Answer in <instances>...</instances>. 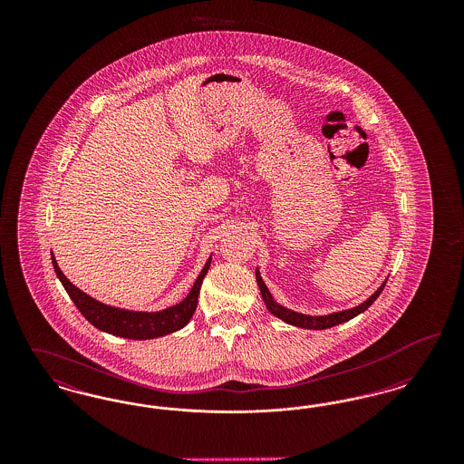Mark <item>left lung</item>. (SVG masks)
I'll return each mask as SVG.
<instances>
[{
  "label": "left lung",
  "instance_id": "1",
  "mask_svg": "<svg viewBox=\"0 0 464 464\" xmlns=\"http://www.w3.org/2000/svg\"><path fill=\"white\" fill-rule=\"evenodd\" d=\"M256 280H257V285L261 288V295H263V301H265L266 308L275 314L276 318L284 320L288 325H295V327H301V329H313V331H322V329H331L334 325H339V324H344L348 320L354 318L356 314L363 313L365 309L369 308L375 299L379 297V294L382 292V288L386 285V282L381 285V287L375 290L374 294L363 301L362 304L354 306L352 309H344V311H337V313H332V314H325V316H311V314H303V313H297V311H292V309L285 308L282 304H278L271 292L266 287L263 278H261V273L259 269L256 271Z\"/></svg>",
  "mask_w": 464,
  "mask_h": 464
}]
</instances>
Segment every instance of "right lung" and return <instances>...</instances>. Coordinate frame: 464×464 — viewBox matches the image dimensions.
Here are the masks:
<instances>
[{"mask_svg": "<svg viewBox=\"0 0 464 464\" xmlns=\"http://www.w3.org/2000/svg\"><path fill=\"white\" fill-rule=\"evenodd\" d=\"M210 261L212 259H208L203 266L195 285L189 290V294L184 301H180L179 304L170 306V308L148 313V311L114 308V306H108L101 301H95L93 297L87 295L83 290L74 287L67 280L66 275L61 271V267L52 254V265H53V269H55L61 284L66 288V292L72 299V303L76 304V308L82 311V314L89 320L90 324L93 327H97L99 331L108 332V334L125 337V339H133V341L155 339V337L172 334V332L182 329L184 325H188V322L191 320L197 304H198L199 288H201V282L210 267Z\"/></svg>", "mask_w": 464, "mask_h": 464, "instance_id": "add662e5", "label": "right lung"}]
</instances>
